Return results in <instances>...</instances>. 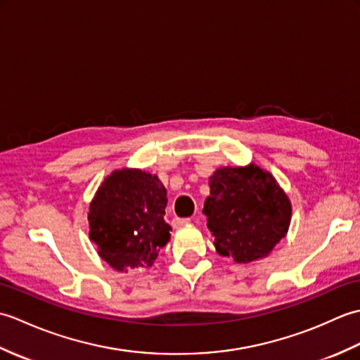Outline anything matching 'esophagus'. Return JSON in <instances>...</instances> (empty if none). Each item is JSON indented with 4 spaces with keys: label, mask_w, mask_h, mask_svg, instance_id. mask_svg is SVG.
Wrapping results in <instances>:
<instances>
[{
    "label": "esophagus",
    "mask_w": 360,
    "mask_h": 360,
    "mask_svg": "<svg viewBox=\"0 0 360 360\" xmlns=\"http://www.w3.org/2000/svg\"><path fill=\"white\" fill-rule=\"evenodd\" d=\"M190 221H192L190 218H174V219H173V226H174V227L184 226V224H188Z\"/></svg>",
    "instance_id": "34e87169"
}]
</instances>
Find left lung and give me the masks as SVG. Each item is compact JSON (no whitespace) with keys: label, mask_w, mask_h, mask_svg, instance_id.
<instances>
[{"label":"left lung","mask_w":360,"mask_h":360,"mask_svg":"<svg viewBox=\"0 0 360 360\" xmlns=\"http://www.w3.org/2000/svg\"><path fill=\"white\" fill-rule=\"evenodd\" d=\"M209 186L202 212L219 255L255 262L286 235L290 202L271 173L254 164L226 167L213 173Z\"/></svg>","instance_id":"1"}]
</instances>
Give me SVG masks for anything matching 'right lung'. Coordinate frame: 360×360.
<instances>
[{"instance_id":"add662e5","label":"right lung","mask_w":360,"mask_h":360,"mask_svg":"<svg viewBox=\"0 0 360 360\" xmlns=\"http://www.w3.org/2000/svg\"><path fill=\"white\" fill-rule=\"evenodd\" d=\"M167 190L158 176L142 170L112 172L91 202L89 236L112 269L148 267L170 240L164 221Z\"/></svg>"}]
</instances>
